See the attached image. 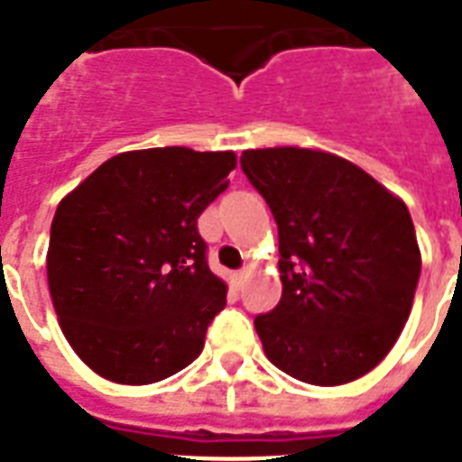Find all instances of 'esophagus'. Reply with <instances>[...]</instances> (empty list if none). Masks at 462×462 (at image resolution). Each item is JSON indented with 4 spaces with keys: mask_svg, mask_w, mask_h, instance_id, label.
I'll return each instance as SVG.
<instances>
[{
    "mask_svg": "<svg viewBox=\"0 0 462 462\" xmlns=\"http://www.w3.org/2000/svg\"><path fill=\"white\" fill-rule=\"evenodd\" d=\"M246 275H249V271H246V268H239L237 273H235V282H237V285H245Z\"/></svg>",
    "mask_w": 462,
    "mask_h": 462,
    "instance_id": "obj_1",
    "label": "esophagus"
}]
</instances>
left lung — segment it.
<instances>
[{
	"instance_id": "obj_1",
	"label": "left lung",
	"mask_w": 462,
	"mask_h": 462,
	"mask_svg": "<svg viewBox=\"0 0 462 462\" xmlns=\"http://www.w3.org/2000/svg\"><path fill=\"white\" fill-rule=\"evenodd\" d=\"M239 162L278 225L282 297L254 319L266 357L314 386L365 376L415 300L422 256L408 206L323 151L259 148Z\"/></svg>"
}]
</instances>
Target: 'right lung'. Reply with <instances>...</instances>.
Wrapping results in <instances>:
<instances>
[{
	"label": "right lung",
	"mask_w": 462,
	"mask_h": 462,
	"mask_svg": "<svg viewBox=\"0 0 462 462\" xmlns=\"http://www.w3.org/2000/svg\"><path fill=\"white\" fill-rule=\"evenodd\" d=\"M235 165L232 151H129L57 206L50 295L69 345L103 379L155 383L201 355L227 288L208 268L196 220Z\"/></svg>",
	"instance_id": "right-lung-1"
}]
</instances>
